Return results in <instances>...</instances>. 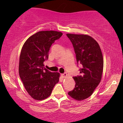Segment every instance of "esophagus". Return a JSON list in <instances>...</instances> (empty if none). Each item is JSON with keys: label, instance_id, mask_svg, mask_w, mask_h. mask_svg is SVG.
<instances>
[{"label": "esophagus", "instance_id": "34e87169", "mask_svg": "<svg viewBox=\"0 0 123 123\" xmlns=\"http://www.w3.org/2000/svg\"><path fill=\"white\" fill-rule=\"evenodd\" d=\"M62 77H63V78H66V77H67V73H64L63 74H62Z\"/></svg>", "mask_w": 123, "mask_h": 123}]
</instances>
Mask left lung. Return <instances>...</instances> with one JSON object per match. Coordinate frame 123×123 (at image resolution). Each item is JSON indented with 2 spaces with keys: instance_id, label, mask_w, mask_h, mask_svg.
<instances>
[{
  "instance_id": "obj_1",
  "label": "left lung",
  "mask_w": 123,
  "mask_h": 123,
  "mask_svg": "<svg viewBox=\"0 0 123 123\" xmlns=\"http://www.w3.org/2000/svg\"><path fill=\"white\" fill-rule=\"evenodd\" d=\"M72 42L77 64L80 65V75L73 77L75 88L68 95L76 100L88 98L101 81L103 72L104 59L98 43L92 37L86 35L67 33Z\"/></svg>"
}]
</instances>
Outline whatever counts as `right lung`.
<instances>
[{"instance_id": "right-lung-1", "label": "right lung", "mask_w": 123, "mask_h": 123, "mask_svg": "<svg viewBox=\"0 0 123 123\" xmlns=\"http://www.w3.org/2000/svg\"><path fill=\"white\" fill-rule=\"evenodd\" d=\"M62 35L55 31H39L30 36L22 48L19 77L27 92L35 100L48 98L59 80L60 73L46 69L43 62L48 60L51 45Z\"/></svg>"}]
</instances>
